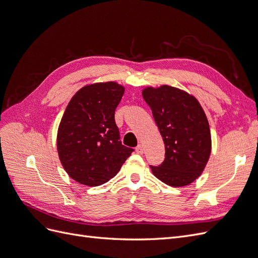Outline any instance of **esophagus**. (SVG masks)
Returning <instances> with one entry per match:
<instances>
[{
    "instance_id": "obj_1",
    "label": "esophagus",
    "mask_w": 258,
    "mask_h": 258,
    "mask_svg": "<svg viewBox=\"0 0 258 258\" xmlns=\"http://www.w3.org/2000/svg\"><path fill=\"white\" fill-rule=\"evenodd\" d=\"M136 152L140 155H142L144 153V146L142 144H139L137 147H136Z\"/></svg>"
}]
</instances>
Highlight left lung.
I'll list each match as a JSON object with an SVG mask.
<instances>
[{
  "label": "left lung",
  "mask_w": 258,
  "mask_h": 258,
  "mask_svg": "<svg viewBox=\"0 0 258 258\" xmlns=\"http://www.w3.org/2000/svg\"><path fill=\"white\" fill-rule=\"evenodd\" d=\"M142 96L166 148L161 165L151 166L153 174L169 186L189 185L205 170L212 147L204 110L194 96L172 86L146 87Z\"/></svg>",
  "instance_id": "8db88e82"
}]
</instances>
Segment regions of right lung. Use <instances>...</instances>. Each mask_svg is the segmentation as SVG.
<instances>
[{
    "instance_id": "obj_1",
    "label": "right lung",
    "mask_w": 258,
    "mask_h": 258,
    "mask_svg": "<svg viewBox=\"0 0 258 258\" xmlns=\"http://www.w3.org/2000/svg\"><path fill=\"white\" fill-rule=\"evenodd\" d=\"M123 92L115 82L96 83L81 88L69 102L58 128L57 150L74 181L104 184L134 152L121 144L114 117Z\"/></svg>"
}]
</instances>
